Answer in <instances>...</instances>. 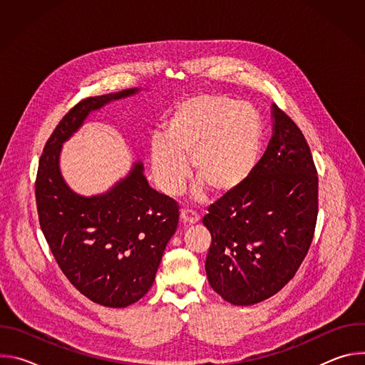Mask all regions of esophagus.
I'll use <instances>...</instances> for the list:
<instances>
[{
  "label": "esophagus",
  "instance_id": "obj_1",
  "mask_svg": "<svg viewBox=\"0 0 365 365\" xmlns=\"http://www.w3.org/2000/svg\"><path fill=\"white\" fill-rule=\"evenodd\" d=\"M180 221L185 224V225H193L196 222L200 221V215L196 214L195 211H190V210H183L180 212Z\"/></svg>",
  "mask_w": 365,
  "mask_h": 365
}]
</instances>
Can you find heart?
<instances>
[{
	"mask_svg": "<svg viewBox=\"0 0 365 365\" xmlns=\"http://www.w3.org/2000/svg\"><path fill=\"white\" fill-rule=\"evenodd\" d=\"M264 140V123L250 103L224 93H200L178 102L165 138L151 144L155 182L169 195L182 190L190 159L192 178L212 196L228 195L254 173Z\"/></svg>",
	"mask_w": 365,
	"mask_h": 365,
	"instance_id": "1",
	"label": "heart"
}]
</instances>
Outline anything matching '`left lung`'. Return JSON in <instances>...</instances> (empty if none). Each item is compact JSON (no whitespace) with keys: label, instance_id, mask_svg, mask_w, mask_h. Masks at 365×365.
Returning a JSON list of instances; mask_svg holds the SVG:
<instances>
[{"label":"left lung","instance_id":"obj_1","mask_svg":"<svg viewBox=\"0 0 365 365\" xmlns=\"http://www.w3.org/2000/svg\"><path fill=\"white\" fill-rule=\"evenodd\" d=\"M273 137L251 178L203 217L212 242L205 270L227 302L248 306L287 284L314 240L318 175L304 135L277 106Z\"/></svg>","mask_w":365,"mask_h":365}]
</instances>
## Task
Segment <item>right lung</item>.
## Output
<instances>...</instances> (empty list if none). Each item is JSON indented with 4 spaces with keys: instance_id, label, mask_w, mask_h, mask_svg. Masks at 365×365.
Masks as SVG:
<instances>
[{
    "instance_id": "obj_1",
    "label": "right lung",
    "mask_w": 365,
    "mask_h": 365,
    "mask_svg": "<svg viewBox=\"0 0 365 365\" xmlns=\"http://www.w3.org/2000/svg\"><path fill=\"white\" fill-rule=\"evenodd\" d=\"M137 92L131 88L76 103L47 140L36 178L38 221L56 263L83 296L107 307H125L150 290L176 231L179 206L150 187L140 160L95 196L73 192L59 160L63 143L92 111Z\"/></svg>"
}]
</instances>
